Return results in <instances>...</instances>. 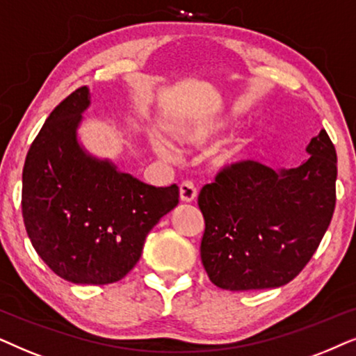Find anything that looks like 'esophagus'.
I'll use <instances>...</instances> for the list:
<instances>
[{
  "label": "esophagus",
  "mask_w": 356,
  "mask_h": 356,
  "mask_svg": "<svg viewBox=\"0 0 356 356\" xmlns=\"http://www.w3.org/2000/svg\"><path fill=\"white\" fill-rule=\"evenodd\" d=\"M179 192H181V200L186 202V203H191L197 198V187L195 184L192 181H186L181 184V187H179Z\"/></svg>",
  "instance_id": "obj_1"
}]
</instances>
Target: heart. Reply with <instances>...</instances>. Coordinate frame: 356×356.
<instances>
[{"label":"heart","mask_w":356,"mask_h":356,"mask_svg":"<svg viewBox=\"0 0 356 356\" xmlns=\"http://www.w3.org/2000/svg\"><path fill=\"white\" fill-rule=\"evenodd\" d=\"M226 125L227 122L225 117H197L191 118V120H181L172 123V125H170V135H172L179 143L198 148V146L207 145L208 141L215 138ZM149 141L153 149L159 156L174 158L175 149L164 136H161L159 134H153L149 136ZM248 148L249 138L239 136V138L229 141V143L222 146V148L216 149L215 154H213V163H215L218 168H225V165L238 163V161L243 159L245 153H248Z\"/></svg>","instance_id":"b5f03b06"}]
</instances>
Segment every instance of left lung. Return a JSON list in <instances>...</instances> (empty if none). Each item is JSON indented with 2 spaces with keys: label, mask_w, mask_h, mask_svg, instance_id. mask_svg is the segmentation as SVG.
I'll use <instances>...</instances> for the list:
<instances>
[{
  "label": "left lung",
  "mask_w": 356,
  "mask_h": 356,
  "mask_svg": "<svg viewBox=\"0 0 356 356\" xmlns=\"http://www.w3.org/2000/svg\"><path fill=\"white\" fill-rule=\"evenodd\" d=\"M300 168L275 170L243 161L218 172L198 195L205 218L200 255L222 290L278 288L319 248L335 208L337 153L325 130Z\"/></svg>",
  "instance_id": "obj_1"
}]
</instances>
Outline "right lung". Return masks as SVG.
Masks as SVG:
<instances>
[{
	"mask_svg": "<svg viewBox=\"0 0 356 356\" xmlns=\"http://www.w3.org/2000/svg\"><path fill=\"white\" fill-rule=\"evenodd\" d=\"M88 86L61 101L32 141L22 169V218L35 252L71 283L122 280L146 236L177 207L179 187H153L97 159L78 141Z\"/></svg>",
	"mask_w": 356,
	"mask_h": 356,
	"instance_id": "right-lung-1",
	"label": "right lung"
}]
</instances>
